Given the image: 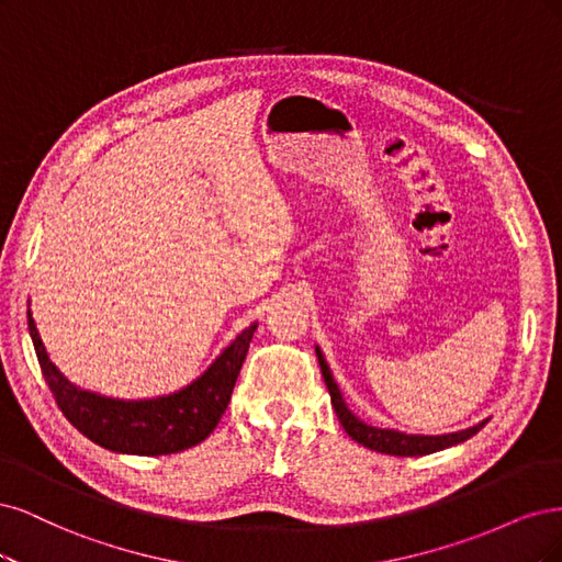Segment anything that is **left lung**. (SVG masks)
I'll use <instances>...</instances> for the list:
<instances>
[{"mask_svg":"<svg viewBox=\"0 0 562 562\" xmlns=\"http://www.w3.org/2000/svg\"><path fill=\"white\" fill-rule=\"evenodd\" d=\"M317 359H319V369L324 375V383L329 387L331 394V406L338 415V420L350 434V439H355L357 443H361L364 448H371L375 452H385V456H396V458H418V456H429V452H437L450 446H458L467 439H472L474 434L487 423L481 420L474 427H467L460 431H450V434H406L400 429H385V427H373L369 423H364L361 418L350 411V406L342 400V392L338 387V383L334 380V373L324 359V352L319 346H315Z\"/></svg>","mask_w":562,"mask_h":562,"instance_id":"obj_1","label":"left lung"}]
</instances>
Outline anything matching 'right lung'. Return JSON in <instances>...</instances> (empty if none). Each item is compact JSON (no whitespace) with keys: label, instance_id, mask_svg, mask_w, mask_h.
<instances>
[{"label":"right lung","instance_id":"add662e5","mask_svg":"<svg viewBox=\"0 0 562 562\" xmlns=\"http://www.w3.org/2000/svg\"><path fill=\"white\" fill-rule=\"evenodd\" d=\"M259 322H251L189 385L149 400H116L79 387L50 361L27 303V329L46 383L65 418L93 443L121 456H170L205 441L231 402Z\"/></svg>","mask_w":562,"mask_h":562}]
</instances>
